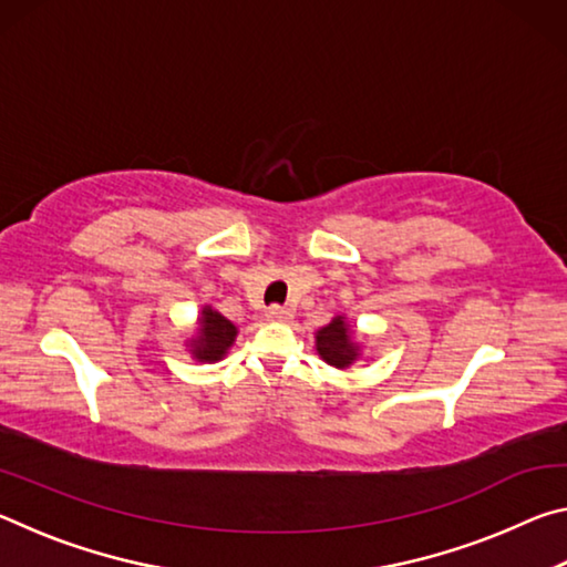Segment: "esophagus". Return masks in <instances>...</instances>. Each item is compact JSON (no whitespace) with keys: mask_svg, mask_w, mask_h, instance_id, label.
<instances>
[{"mask_svg":"<svg viewBox=\"0 0 567 567\" xmlns=\"http://www.w3.org/2000/svg\"><path fill=\"white\" fill-rule=\"evenodd\" d=\"M267 318L275 320V322H290L292 310H290V307H282V305H272V307H267Z\"/></svg>","mask_w":567,"mask_h":567,"instance_id":"1","label":"esophagus"}]
</instances>
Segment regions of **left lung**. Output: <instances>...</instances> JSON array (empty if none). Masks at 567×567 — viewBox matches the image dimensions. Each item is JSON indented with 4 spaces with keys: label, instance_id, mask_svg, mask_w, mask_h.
<instances>
[{
    "label": "left lung",
    "instance_id": "8db88e82",
    "mask_svg": "<svg viewBox=\"0 0 567 567\" xmlns=\"http://www.w3.org/2000/svg\"><path fill=\"white\" fill-rule=\"evenodd\" d=\"M315 348H318L320 358L332 364V368H350V364L360 358V344L352 338L350 322L338 315L332 318L330 324H324L322 330L315 334Z\"/></svg>",
    "mask_w": 567,
    "mask_h": 567
}]
</instances>
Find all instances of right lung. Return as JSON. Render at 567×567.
I'll return each instance as SVG.
<instances>
[{
    "instance_id": "right-lung-1",
    "label": "right lung",
    "mask_w": 567,
    "mask_h": 567,
    "mask_svg": "<svg viewBox=\"0 0 567 567\" xmlns=\"http://www.w3.org/2000/svg\"><path fill=\"white\" fill-rule=\"evenodd\" d=\"M237 338V328L227 318H223L213 307L205 305L199 315L197 334L189 340V354L199 362H217L223 360L227 350L233 348Z\"/></svg>"
}]
</instances>
